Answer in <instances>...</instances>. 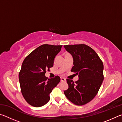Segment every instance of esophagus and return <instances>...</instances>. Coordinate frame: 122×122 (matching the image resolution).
Here are the masks:
<instances>
[{
    "mask_svg": "<svg viewBox=\"0 0 122 122\" xmlns=\"http://www.w3.org/2000/svg\"><path fill=\"white\" fill-rule=\"evenodd\" d=\"M66 81V78L63 77H61V81Z\"/></svg>",
    "mask_w": 122,
    "mask_h": 122,
    "instance_id": "34e87169",
    "label": "esophagus"
}]
</instances>
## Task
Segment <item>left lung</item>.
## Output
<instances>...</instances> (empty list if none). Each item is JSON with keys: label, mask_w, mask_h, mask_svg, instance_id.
<instances>
[{"label": "left lung", "mask_w": 122, "mask_h": 122, "mask_svg": "<svg viewBox=\"0 0 122 122\" xmlns=\"http://www.w3.org/2000/svg\"><path fill=\"white\" fill-rule=\"evenodd\" d=\"M73 57L71 71L78 74V81L67 79L68 89L64 94L77 106L90 102L98 93L103 80V64L95 51L84 44L65 45Z\"/></svg>", "instance_id": "1"}]
</instances>
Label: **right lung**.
Instances as JSON below:
<instances>
[{
  "instance_id": "right-lung-1",
  "label": "right lung",
  "mask_w": 122,
  "mask_h": 122,
  "mask_svg": "<svg viewBox=\"0 0 122 122\" xmlns=\"http://www.w3.org/2000/svg\"><path fill=\"white\" fill-rule=\"evenodd\" d=\"M62 46L42 45L24 59L19 79L22 96L30 106L40 107L46 104L50 100L49 94L60 81L59 76L48 79L45 73L53 66L54 60Z\"/></svg>"
}]
</instances>
